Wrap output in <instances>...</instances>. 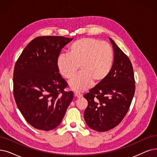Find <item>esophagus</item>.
<instances>
[{"label": "esophagus", "instance_id": "1", "mask_svg": "<svg viewBox=\"0 0 157 157\" xmlns=\"http://www.w3.org/2000/svg\"><path fill=\"white\" fill-rule=\"evenodd\" d=\"M74 95V97H76V98H80L81 97H82V94L78 92H75Z\"/></svg>", "mask_w": 157, "mask_h": 157}]
</instances>
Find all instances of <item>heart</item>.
I'll use <instances>...</instances> for the list:
<instances>
[{"instance_id": "b5f03b06", "label": "heart", "mask_w": 157, "mask_h": 157, "mask_svg": "<svg viewBox=\"0 0 157 157\" xmlns=\"http://www.w3.org/2000/svg\"><path fill=\"white\" fill-rule=\"evenodd\" d=\"M114 54L108 43L94 38H81L73 42L68 54L62 53L56 61L59 73L67 79L81 72L72 80L70 87L77 92L85 91L92 83L99 84L108 76L113 65Z\"/></svg>"}]
</instances>
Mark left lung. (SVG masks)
<instances>
[{
	"label": "left lung",
	"instance_id": "1",
	"mask_svg": "<svg viewBox=\"0 0 157 157\" xmlns=\"http://www.w3.org/2000/svg\"><path fill=\"white\" fill-rule=\"evenodd\" d=\"M114 61L108 76L84 95L88 106L84 119L88 126L103 132L117 126L126 115L135 94L133 69L129 58L109 38Z\"/></svg>",
	"mask_w": 157,
	"mask_h": 157
}]
</instances>
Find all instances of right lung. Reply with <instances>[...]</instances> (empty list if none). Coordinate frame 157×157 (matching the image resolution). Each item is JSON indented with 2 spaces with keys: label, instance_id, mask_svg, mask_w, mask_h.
<instances>
[{
  "label": "right lung",
  "instance_id": "obj_1",
  "mask_svg": "<svg viewBox=\"0 0 157 157\" xmlns=\"http://www.w3.org/2000/svg\"><path fill=\"white\" fill-rule=\"evenodd\" d=\"M72 39L35 38L15 63L13 94L17 105L26 121L40 130L49 131L59 126L73 99V92L63 90L67 84L56 67L61 51Z\"/></svg>",
  "mask_w": 157,
  "mask_h": 157
}]
</instances>
